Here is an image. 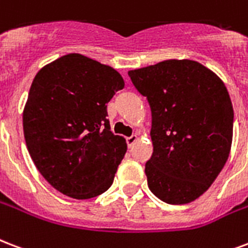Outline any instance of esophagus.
<instances>
[{
	"instance_id": "obj_1",
	"label": "esophagus",
	"mask_w": 248,
	"mask_h": 248,
	"mask_svg": "<svg viewBox=\"0 0 248 248\" xmlns=\"http://www.w3.org/2000/svg\"><path fill=\"white\" fill-rule=\"evenodd\" d=\"M139 139V137H138L137 134H134V135H131V137H128L127 139H126V141H127V145L128 147H132L134 145V143Z\"/></svg>"
}]
</instances>
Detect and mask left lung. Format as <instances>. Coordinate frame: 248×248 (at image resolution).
Instances as JSON below:
<instances>
[{"label":"left lung","instance_id":"8db88e82","mask_svg":"<svg viewBox=\"0 0 248 248\" xmlns=\"http://www.w3.org/2000/svg\"><path fill=\"white\" fill-rule=\"evenodd\" d=\"M128 77L152 111L149 190L168 204L191 203L229 157L234 111L228 90L212 70L191 60H166L130 70Z\"/></svg>","mask_w":248,"mask_h":248}]
</instances>
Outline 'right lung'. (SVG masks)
Listing matches in <instances>:
<instances>
[{"label": "right lung", "instance_id": "obj_1", "mask_svg": "<svg viewBox=\"0 0 248 248\" xmlns=\"http://www.w3.org/2000/svg\"><path fill=\"white\" fill-rule=\"evenodd\" d=\"M124 87L117 70L78 53L36 74L23 110L24 139L57 191L90 199L111 186L127 144L110 131L107 104Z\"/></svg>", "mask_w": 248, "mask_h": 248}]
</instances>
